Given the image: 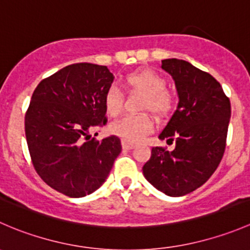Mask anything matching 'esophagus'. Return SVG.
I'll return each mask as SVG.
<instances>
[{"mask_svg": "<svg viewBox=\"0 0 250 250\" xmlns=\"http://www.w3.org/2000/svg\"><path fill=\"white\" fill-rule=\"evenodd\" d=\"M122 147L125 148V150H130V148L134 147V144L128 140H122Z\"/></svg>", "mask_w": 250, "mask_h": 250, "instance_id": "34e87169", "label": "esophagus"}]
</instances>
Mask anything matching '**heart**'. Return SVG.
Here are the masks:
<instances>
[{"mask_svg": "<svg viewBox=\"0 0 250 250\" xmlns=\"http://www.w3.org/2000/svg\"><path fill=\"white\" fill-rule=\"evenodd\" d=\"M123 84L130 92L144 94L140 105L141 110H148L158 118L166 117L172 112L175 98L173 93L166 88V78L156 71L140 70L132 72L125 77ZM104 106L107 115L111 117H117L122 112L123 107L122 92L115 87L109 88L105 93ZM152 128V120L145 113L125 116L110 125L111 133L132 143L140 140L144 135L148 134Z\"/></svg>", "mask_w": 250, "mask_h": 250, "instance_id": "heart-1", "label": "heart"}]
</instances>
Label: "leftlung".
Listing matches in <instances>:
<instances>
[{"mask_svg":"<svg viewBox=\"0 0 250 250\" xmlns=\"http://www.w3.org/2000/svg\"><path fill=\"white\" fill-rule=\"evenodd\" d=\"M179 94L178 109L158 135L175 144L151 150L144 165L146 180L173 197L188 195L216 170L226 147L231 104L220 83L210 74L179 59L162 60Z\"/></svg>","mask_w":250,"mask_h":250,"instance_id":"left-lung-1","label":"left lung"}]
</instances>
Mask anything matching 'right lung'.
<instances>
[{
    "instance_id": "right-lung-1",
    "label": "right lung",
    "mask_w": 250,
    "mask_h": 250,
    "mask_svg": "<svg viewBox=\"0 0 250 250\" xmlns=\"http://www.w3.org/2000/svg\"><path fill=\"white\" fill-rule=\"evenodd\" d=\"M112 81L106 66L77 62L43 78L32 93L25 113L32 165L47 185L69 197L98 190L122 150L116 135L90 139L107 122L104 97Z\"/></svg>"
}]
</instances>
